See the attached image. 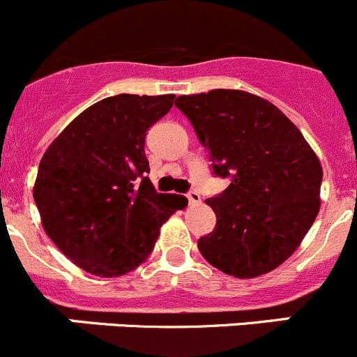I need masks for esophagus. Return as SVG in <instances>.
Wrapping results in <instances>:
<instances>
[{"label": "esophagus", "instance_id": "34e87169", "mask_svg": "<svg viewBox=\"0 0 357 357\" xmlns=\"http://www.w3.org/2000/svg\"><path fill=\"white\" fill-rule=\"evenodd\" d=\"M186 199H188L190 206H197L199 202H201V195H199L197 192H188V194H186Z\"/></svg>", "mask_w": 357, "mask_h": 357}]
</instances>
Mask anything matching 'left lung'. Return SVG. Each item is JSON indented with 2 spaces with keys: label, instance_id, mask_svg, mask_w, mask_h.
I'll return each instance as SVG.
<instances>
[{
  "label": "left lung",
  "instance_id": "obj_1",
  "mask_svg": "<svg viewBox=\"0 0 357 357\" xmlns=\"http://www.w3.org/2000/svg\"><path fill=\"white\" fill-rule=\"evenodd\" d=\"M208 149L213 172L231 185L206 201L215 231L202 257L236 278H255L287 261L321 208L322 165L298 126L271 102L239 89L176 98Z\"/></svg>",
  "mask_w": 357,
  "mask_h": 357
}]
</instances>
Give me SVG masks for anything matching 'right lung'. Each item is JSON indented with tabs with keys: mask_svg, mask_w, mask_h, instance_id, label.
I'll list each match as a JSON object with an SVG mask.
<instances>
[{
	"mask_svg": "<svg viewBox=\"0 0 357 357\" xmlns=\"http://www.w3.org/2000/svg\"><path fill=\"white\" fill-rule=\"evenodd\" d=\"M174 95H116L93 103L43 153L33 197L43 231L75 266L111 278L149 257L160 227L186 208L149 181L146 132Z\"/></svg>",
	"mask_w": 357,
	"mask_h": 357,
	"instance_id": "right-lung-1",
	"label": "right lung"
}]
</instances>
